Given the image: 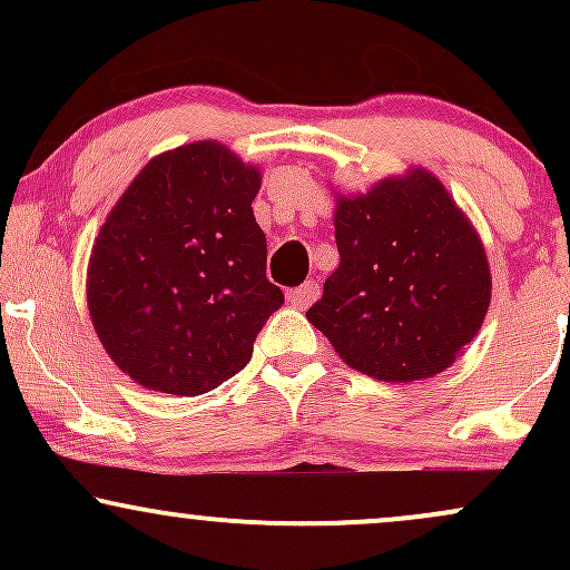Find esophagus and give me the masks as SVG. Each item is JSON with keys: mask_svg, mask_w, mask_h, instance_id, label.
Segmentation results:
<instances>
[{"mask_svg": "<svg viewBox=\"0 0 570 570\" xmlns=\"http://www.w3.org/2000/svg\"><path fill=\"white\" fill-rule=\"evenodd\" d=\"M286 299H289L294 307L313 305L318 299V284H316V281H305V284L294 286V289L286 292Z\"/></svg>", "mask_w": 570, "mask_h": 570, "instance_id": "1", "label": "esophagus"}]
</instances>
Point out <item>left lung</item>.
<instances>
[{"label":"left lung","instance_id":"left-lung-1","mask_svg":"<svg viewBox=\"0 0 570 570\" xmlns=\"http://www.w3.org/2000/svg\"><path fill=\"white\" fill-rule=\"evenodd\" d=\"M337 271L307 311L345 364L410 383L455 362L490 305L485 248L429 171L340 198Z\"/></svg>","mask_w":570,"mask_h":570}]
</instances>
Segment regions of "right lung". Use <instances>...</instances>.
<instances>
[{
	"mask_svg": "<svg viewBox=\"0 0 570 570\" xmlns=\"http://www.w3.org/2000/svg\"><path fill=\"white\" fill-rule=\"evenodd\" d=\"M257 193V168L195 141L149 160L104 222L88 267L90 318L139 385L198 396L248 364L284 305L265 276Z\"/></svg>",
	"mask_w": 570,
	"mask_h": 570,
	"instance_id": "obj_1",
	"label": "right lung"
}]
</instances>
